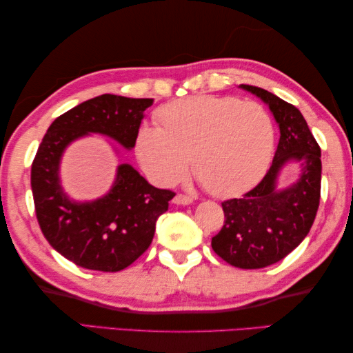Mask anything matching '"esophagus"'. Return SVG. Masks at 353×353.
Returning <instances> with one entry per match:
<instances>
[{
	"label": "esophagus",
	"mask_w": 353,
	"mask_h": 353,
	"mask_svg": "<svg viewBox=\"0 0 353 353\" xmlns=\"http://www.w3.org/2000/svg\"><path fill=\"white\" fill-rule=\"evenodd\" d=\"M192 199L189 197V195H184V194H176L175 197H173V203L175 205H190L192 203Z\"/></svg>",
	"instance_id": "34e87169"
}]
</instances>
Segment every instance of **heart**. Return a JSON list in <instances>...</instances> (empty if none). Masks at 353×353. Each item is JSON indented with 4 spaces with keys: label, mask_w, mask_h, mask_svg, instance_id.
Segmentation results:
<instances>
[{
    "label": "heart",
    "mask_w": 353,
    "mask_h": 353,
    "mask_svg": "<svg viewBox=\"0 0 353 353\" xmlns=\"http://www.w3.org/2000/svg\"><path fill=\"white\" fill-rule=\"evenodd\" d=\"M159 126L137 132L136 153L143 172L159 186L186 175L189 159L208 192L231 195L263 175L274 145L268 112L234 97H192L159 109Z\"/></svg>",
    "instance_id": "heart-1"
}]
</instances>
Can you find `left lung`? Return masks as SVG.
I'll use <instances>...</instances> for the list:
<instances>
[{
    "label": "left lung",
    "instance_id": "left-lung-1",
    "mask_svg": "<svg viewBox=\"0 0 353 353\" xmlns=\"http://www.w3.org/2000/svg\"><path fill=\"white\" fill-rule=\"evenodd\" d=\"M241 88L269 106L280 141L263 180L241 199L222 203L225 222L211 245L234 268L261 269L290 255L310 233L321 200V148L296 106L261 88ZM290 160H297L303 172L296 183L279 190V170Z\"/></svg>",
    "mask_w": 353,
    "mask_h": 353
}]
</instances>
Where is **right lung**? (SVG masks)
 Wrapping results in <instances>:
<instances>
[{
  "instance_id": "add662e5",
  "label": "right lung",
  "mask_w": 353,
  "mask_h": 353,
  "mask_svg": "<svg viewBox=\"0 0 353 353\" xmlns=\"http://www.w3.org/2000/svg\"><path fill=\"white\" fill-rule=\"evenodd\" d=\"M153 98L105 94L59 115L31 167L37 222L50 245L79 268L119 272L152 244L156 221L175 192L158 189L130 164H120L111 190L94 201H72L62 190L59 164L73 141L97 132L131 150Z\"/></svg>"
}]
</instances>
